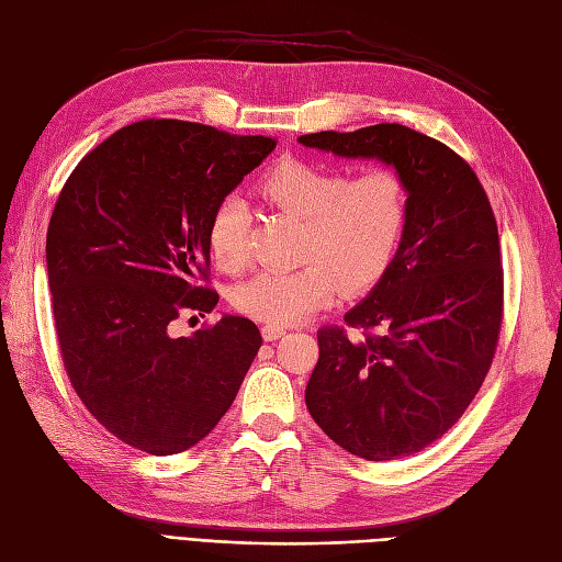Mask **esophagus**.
<instances>
[{
    "mask_svg": "<svg viewBox=\"0 0 562 562\" xmlns=\"http://www.w3.org/2000/svg\"><path fill=\"white\" fill-rule=\"evenodd\" d=\"M283 335H285V328L279 326V323H265L262 326V337L267 339V342H274V339H279Z\"/></svg>",
    "mask_w": 562,
    "mask_h": 562,
    "instance_id": "obj_1",
    "label": "esophagus"
}]
</instances>
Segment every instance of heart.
<instances>
[{
  "instance_id": "b5f03b06",
  "label": "heart",
  "mask_w": 562,
  "mask_h": 562,
  "mask_svg": "<svg viewBox=\"0 0 562 562\" xmlns=\"http://www.w3.org/2000/svg\"><path fill=\"white\" fill-rule=\"evenodd\" d=\"M262 199L302 220L291 271H262L236 285V312L267 323H295L330 304L337 293L375 288L394 262L407 227V187L394 168L378 166L349 178L345 168L283 159L262 176ZM248 206L220 199L209 217L206 244L215 267L239 274L248 265Z\"/></svg>"
}]
</instances>
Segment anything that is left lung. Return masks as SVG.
<instances>
[{"mask_svg":"<svg viewBox=\"0 0 562 562\" xmlns=\"http://www.w3.org/2000/svg\"><path fill=\"white\" fill-rule=\"evenodd\" d=\"M300 143L375 157L405 180L407 227L396 258L345 326L318 328L304 401L356 457L415 454L464 415L495 359L504 318L495 213L473 168L415 128L321 131Z\"/></svg>","mask_w":562,"mask_h":562,"instance_id":"obj_1","label":"left lung"}]
</instances>
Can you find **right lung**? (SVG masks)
<instances>
[{"label":"right lung","instance_id":"add662e5","mask_svg":"<svg viewBox=\"0 0 562 562\" xmlns=\"http://www.w3.org/2000/svg\"><path fill=\"white\" fill-rule=\"evenodd\" d=\"M277 140L180 119H143L83 157L46 234L48 288L67 378L126 446L176 454L220 422L262 345L244 316L171 337L213 312L206 227L215 203Z\"/></svg>","mask_w":562,"mask_h":562}]
</instances>
